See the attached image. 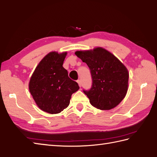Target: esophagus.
<instances>
[{"mask_svg":"<svg viewBox=\"0 0 157 157\" xmlns=\"http://www.w3.org/2000/svg\"><path fill=\"white\" fill-rule=\"evenodd\" d=\"M77 82H78V85H79V87H81L82 82H81V80H78V81H77Z\"/></svg>","mask_w":157,"mask_h":157,"instance_id":"1","label":"esophagus"}]
</instances>
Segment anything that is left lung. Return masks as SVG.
<instances>
[{
    "mask_svg": "<svg viewBox=\"0 0 157 157\" xmlns=\"http://www.w3.org/2000/svg\"><path fill=\"white\" fill-rule=\"evenodd\" d=\"M76 56L90 69L91 87L83 92L91 104L98 109L106 110L116 107L125 97L129 73L120 61L101 47L91 51H78Z\"/></svg>",
    "mask_w": 157,
    "mask_h": 157,
    "instance_id": "left-lung-1",
    "label": "left lung"
}]
</instances>
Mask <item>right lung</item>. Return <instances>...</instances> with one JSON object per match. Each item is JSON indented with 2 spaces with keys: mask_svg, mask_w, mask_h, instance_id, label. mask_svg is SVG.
<instances>
[{
  "mask_svg": "<svg viewBox=\"0 0 157 157\" xmlns=\"http://www.w3.org/2000/svg\"><path fill=\"white\" fill-rule=\"evenodd\" d=\"M67 53L51 52L40 61L29 83V90L40 109L57 114L68 106L71 95L79 89L63 67Z\"/></svg>",
  "mask_w": 157,
  "mask_h": 157,
  "instance_id": "add662e5",
  "label": "right lung"
}]
</instances>
